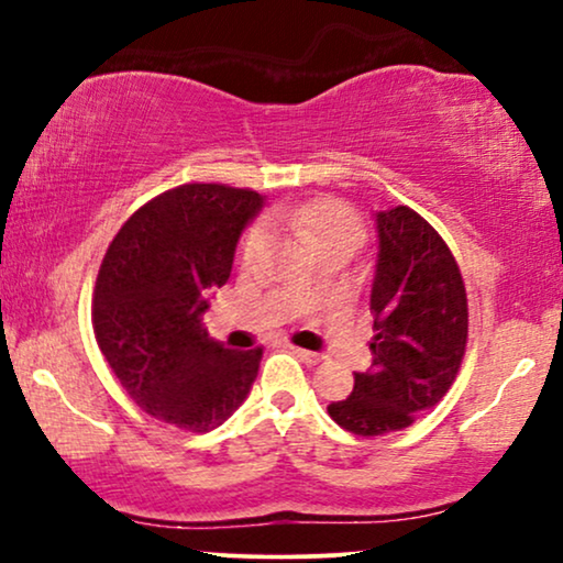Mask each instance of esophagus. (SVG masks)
Returning <instances> with one entry per match:
<instances>
[{
	"label": "esophagus",
	"instance_id": "esophagus-1",
	"mask_svg": "<svg viewBox=\"0 0 563 563\" xmlns=\"http://www.w3.org/2000/svg\"><path fill=\"white\" fill-rule=\"evenodd\" d=\"M289 351L295 353V356H297L299 361H305L307 366H314V364H320V356H318V353H312V351H305V349H297V345H291Z\"/></svg>",
	"mask_w": 563,
	"mask_h": 563
}]
</instances>
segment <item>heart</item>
Here are the masks:
<instances>
[{
	"label": "heart",
	"instance_id": "b5f03b06",
	"mask_svg": "<svg viewBox=\"0 0 563 563\" xmlns=\"http://www.w3.org/2000/svg\"><path fill=\"white\" fill-rule=\"evenodd\" d=\"M276 218L284 225L297 230V233L310 235L322 251L330 249V245H353V249H361V243L366 241L364 218L349 202H343L338 197H320L312 199V202L287 207V210L276 212ZM266 241L268 233L264 225H251L245 230L241 235V245H238V253H241V261L245 266L256 264L266 249Z\"/></svg>",
	"mask_w": 563,
	"mask_h": 563
}]
</instances>
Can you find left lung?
Listing matches in <instances>:
<instances>
[{"label": "left lung", "instance_id": "left-lung-1", "mask_svg": "<svg viewBox=\"0 0 563 563\" xmlns=\"http://www.w3.org/2000/svg\"><path fill=\"white\" fill-rule=\"evenodd\" d=\"M379 264L372 289V368L353 374L351 397L328 415L353 435L410 428L435 407L461 372L468 299L449 243L410 207L376 214Z\"/></svg>", "mask_w": 563, "mask_h": 563}]
</instances>
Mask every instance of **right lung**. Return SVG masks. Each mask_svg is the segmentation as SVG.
Wrapping results in <instances>:
<instances>
[{
    "instance_id": "obj_1",
    "label": "right lung",
    "mask_w": 563,
    "mask_h": 563,
    "mask_svg": "<svg viewBox=\"0 0 563 563\" xmlns=\"http://www.w3.org/2000/svg\"><path fill=\"white\" fill-rule=\"evenodd\" d=\"M264 205L253 189L181 184L130 214L91 295L99 351L130 399L187 433L222 426L243 405L264 349L207 338V299L228 282L241 230Z\"/></svg>"
}]
</instances>
